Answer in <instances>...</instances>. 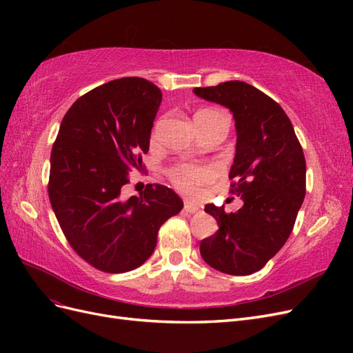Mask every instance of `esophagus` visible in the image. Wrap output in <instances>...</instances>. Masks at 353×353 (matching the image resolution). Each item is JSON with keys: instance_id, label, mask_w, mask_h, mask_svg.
<instances>
[{"instance_id": "obj_1", "label": "esophagus", "mask_w": 353, "mask_h": 353, "mask_svg": "<svg viewBox=\"0 0 353 353\" xmlns=\"http://www.w3.org/2000/svg\"><path fill=\"white\" fill-rule=\"evenodd\" d=\"M184 210L187 213H200L201 212L199 205H194V203H190V201H187L185 205H184Z\"/></svg>"}]
</instances>
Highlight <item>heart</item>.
Listing matches in <instances>:
<instances>
[{
	"instance_id": "b5f03b06",
	"label": "heart",
	"mask_w": 353,
	"mask_h": 353,
	"mask_svg": "<svg viewBox=\"0 0 353 353\" xmlns=\"http://www.w3.org/2000/svg\"><path fill=\"white\" fill-rule=\"evenodd\" d=\"M199 117H219V119L228 121V116L223 112L218 110H203L197 113ZM168 176L178 190L184 193H191L197 185L203 184L210 178V170L206 166L194 165V163H178L168 170Z\"/></svg>"
}]
</instances>
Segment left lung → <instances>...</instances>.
I'll return each mask as SVG.
<instances>
[{"instance_id":"left-lung-1","label":"left lung","mask_w":353,"mask_h":353,"mask_svg":"<svg viewBox=\"0 0 353 353\" xmlns=\"http://www.w3.org/2000/svg\"><path fill=\"white\" fill-rule=\"evenodd\" d=\"M193 91L232 112L237 145L231 193L243 199L234 213L206 205L219 230L201 240L200 254L223 274L250 275L279 253L293 231L306 193L302 145L281 105L252 85L228 81Z\"/></svg>"}]
</instances>
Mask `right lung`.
<instances>
[{
  "instance_id": "right-lung-1",
  "label": "right lung",
  "mask_w": 353,
  "mask_h": 353,
  "mask_svg": "<svg viewBox=\"0 0 353 353\" xmlns=\"http://www.w3.org/2000/svg\"><path fill=\"white\" fill-rule=\"evenodd\" d=\"M162 92L144 78H121L83 94L60 125L50 160L48 196L72 249L103 272L141 266L159 228L183 209L170 188L147 184L123 199L130 172L143 169Z\"/></svg>"
}]
</instances>
